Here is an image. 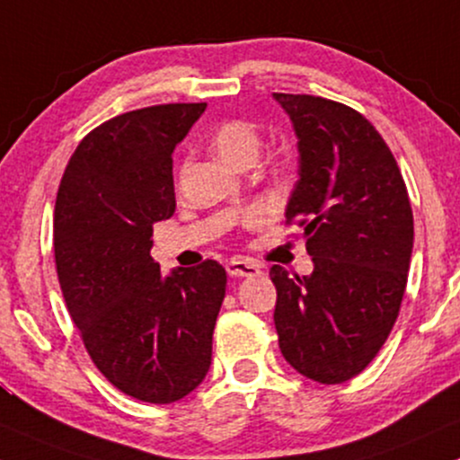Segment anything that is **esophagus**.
<instances>
[{
  "label": "esophagus",
  "mask_w": 460,
  "mask_h": 460,
  "mask_svg": "<svg viewBox=\"0 0 460 460\" xmlns=\"http://www.w3.org/2000/svg\"><path fill=\"white\" fill-rule=\"evenodd\" d=\"M226 271H228V276L232 278H245V276H258L261 270H258V265H252V262L247 261H230L226 262Z\"/></svg>",
  "instance_id": "1"
}]
</instances>
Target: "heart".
<instances>
[{
	"label": "heart",
	"mask_w": 460,
	"mask_h": 460,
	"mask_svg": "<svg viewBox=\"0 0 460 460\" xmlns=\"http://www.w3.org/2000/svg\"><path fill=\"white\" fill-rule=\"evenodd\" d=\"M210 147L234 167L252 164L262 149V134L252 121L245 119H228L219 123L210 134ZM267 221V213L262 208H250L243 213V224L247 228H256Z\"/></svg>",
	"instance_id": "heart-1"
}]
</instances>
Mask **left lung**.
I'll list each match as a JSON object with an SVG mask.
<instances>
[{
	"mask_svg": "<svg viewBox=\"0 0 460 460\" xmlns=\"http://www.w3.org/2000/svg\"><path fill=\"white\" fill-rule=\"evenodd\" d=\"M297 134L299 180L287 224L304 230L311 276L270 270L278 345L293 369L341 385L380 352L404 297L412 210L404 178L378 130L354 108L273 93Z\"/></svg>",
	"mask_w": 460,
	"mask_h": 460,
	"instance_id": "obj_1",
	"label": "left lung"
}]
</instances>
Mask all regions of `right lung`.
Masks as SVG:
<instances>
[{
    "label": "right lung",
    "instance_id": "add662e5",
    "mask_svg": "<svg viewBox=\"0 0 460 460\" xmlns=\"http://www.w3.org/2000/svg\"><path fill=\"white\" fill-rule=\"evenodd\" d=\"M206 104H161L108 119L69 158L54 208L58 282L104 378L149 404L204 380L226 270L204 261L163 276L152 226L175 210L173 147Z\"/></svg>",
    "mask_w": 460,
    "mask_h": 460
}]
</instances>
